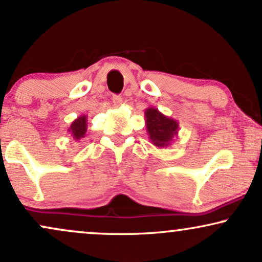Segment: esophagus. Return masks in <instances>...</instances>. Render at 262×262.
I'll return each instance as SVG.
<instances>
[{"label":"esophagus","instance_id":"esophagus-1","mask_svg":"<svg viewBox=\"0 0 262 262\" xmlns=\"http://www.w3.org/2000/svg\"><path fill=\"white\" fill-rule=\"evenodd\" d=\"M113 103H114L115 106H119L122 103V98L120 96H113Z\"/></svg>","mask_w":262,"mask_h":262}]
</instances>
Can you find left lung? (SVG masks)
Returning a JSON list of instances; mask_svg holds the SVG:
<instances>
[{"label":"left lung","instance_id":"obj_1","mask_svg":"<svg viewBox=\"0 0 262 262\" xmlns=\"http://www.w3.org/2000/svg\"><path fill=\"white\" fill-rule=\"evenodd\" d=\"M147 134L151 144L158 148H165L172 143L173 138L179 135V121L164 115L154 106L144 111Z\"/></svg>","mask_w":262,"mask_h":262}]
</instances>
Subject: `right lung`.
Here are the masks:
<instances>
[{
  "instance_id": "1",
  "label": "right lung",
  "mask_w": 262,
  "mask_h": 262,
  "mask_svg": "<svg viewBox=\"0 0 262 262\" xmlns=\"http://www.w3.org/2000/svg\"><path fill=\"white\" fill-rule=\"evenodd\" d=\"M87 131V115H80L70 124L68 132L75 141H80L85 137Z\"/></svg>"
}]
</instances>
